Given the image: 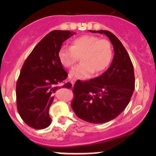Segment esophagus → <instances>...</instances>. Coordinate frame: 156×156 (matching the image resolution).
Listing matches in <instances>:
<instances>
[{
    "label": "esophagus",
    "instance_id": "1",
    "mask_svg": "<svg viewBox=\"0 0 156 156\" xmlns=\"http://www.w3.org/2000/svg\"><path fill=\"white\" fill-rule=\"evenodd\" d=\"M76 82V79H71V83L72 84V86L74 84V83Z\"/></svg>",
    "mask_w": 156,
    "mask_h": 156
}]
</instances>
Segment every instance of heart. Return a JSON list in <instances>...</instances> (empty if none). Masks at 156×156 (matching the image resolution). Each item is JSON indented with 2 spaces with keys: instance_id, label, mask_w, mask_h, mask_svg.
<instances>
[{
  "instance_id": "heart-1",
  "label": "heart",
  "mask_w": 156,
  "mask_h": 156,
  "mask_svg": "<svg viewBox=\"0 0 156 156\" xmlns=\"http://www.w3.org/2000/svg\"><path fill=\"white\" fill-rule=\"evenodd\" d=\"M58 55L62 65L66 68H72L81 57L82 63L71 70L69 76L86 80L91 77L94 71L99 73L108 67L112 59L113 50L108 40L86 35L74 39L72 46H62Z\"/></svg>"
}]
</instances>
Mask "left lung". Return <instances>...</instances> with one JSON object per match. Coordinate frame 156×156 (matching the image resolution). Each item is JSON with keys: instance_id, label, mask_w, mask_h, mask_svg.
Instances as JSON below:
<instances>
[{"instance_id": "1", "label": "left lung", "mask_w": 156, "mask_h": 156, "mask_svg": "<svg viewBox=\"0 0 156 156\" xmlns=\"http://www.w3.org/2000/svg\"><path fill=\"white\" fill-rule=\"evenodd\" d=\"M104 34L114 46L112 65L101 76L89 81H76L71 106L76 116L94 123L108 122L118 116L129 104L135 89V75L126 50L116 35L108 30H90Z\"/></svg>"}]
</instances>
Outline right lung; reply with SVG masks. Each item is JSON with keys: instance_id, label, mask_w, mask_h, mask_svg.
Here are the masks:
<instances>
[{"instance_id": "right-lung-1", "label": "right lung", "mask_w": 156, "mask_h": 156, "mask_svg": "<svg viewBox=\"0 0 156 156\" xmlns=\"http://www.w3.org/2000/svg\"><path fill=\"white\" fill-rule=\"evenodd\" d=\"M69 30H53L44 36L28 55L16 84L17 109L30 127L43 129L50 126L49 108L59 83H65L68 74L59 59L62 43L73 36ZM62 87L70 89L72 84Z\"/></svg>"}]
</instances>
